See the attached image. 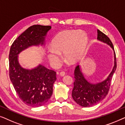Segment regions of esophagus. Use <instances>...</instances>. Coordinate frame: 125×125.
<instances>
[{
	"instance_id": "obj_1",
	"label": "esophagus",
	"mask_w": 125,
	"mask_h": 125,
	"mask_svg": "<svg viewBox=\"0 0 125 125\" xmlns=\"http://www.w3.org/2000/svg\"><path fill=\"white\" fill-rule=\"evenodd\" d=\"M65 74V73L64 72H61L60 73V76H61V77L64 76Z\"/></svg>"
}]
</instances>
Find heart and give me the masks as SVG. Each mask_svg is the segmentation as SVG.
<instances>
[{
  "label": "heart",
  "instance_id": "obj_1",
  "mask_svg": "<svg viewBox=\"0 0 125 125\" xmlns=\"http://www.w3.org/2000/svg\"><path fill=\"white\" fill-rule=\"evenodd\" d=\"M88 40V36L83 31H68L59 34L52 41V48L48 52L51 64L59 66L62 61L61 54H64L68 62H77L83 55Z\"/></svg>",
  "mask_w": 125,
  "mask_h": 125
}]
</instances>
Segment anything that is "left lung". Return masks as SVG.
Returning a JSON list of instances; mask_svg holds the SVG:
<instances>
[{
    "instance_id": "obj_1",
    "label": "left lung",
    "mask_w": 125,
    "mask_h": 125,
    "mask_svg": "<svg viewBox=\"0 0 125 125\" xmlns=\"http://www.w3.org/2000/svg\"><path fill=\"white\" fill-rule=\"evenodd\" d=\"M97 40L107 44L114 51V66L112 71L105 80L93 83L86 79L81 72L80 65L76 66L74 71V87L72 98L75 102L83 107H90L101 101L106 96L110 86L113 75L117 68L115 53L110 39L100 30H97Z\"/></svg>"
}]
</instances>
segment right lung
Returning <instances> with one entry per match:
<instances>
[{
  "label": "right lung",
  "mask_w": 125,
  "mask_h": 125,
  "mask_svg": "<svg viewBox=\"0 0 125 125\" xmlns=\"http://www.w3.org/2000/svg\"><path fill=\"white\" fill-rule=\"evenodd\" d=\"M51 29L49 25H32L14 41L10 48V80L19 97L32 107L41 106L51 98L56 73L42 64L31 69H25L19 64L18 55L32 46L45 45V36Z\"/></svg>",
  "instance_id": "obj_1"
}]
</instances>
